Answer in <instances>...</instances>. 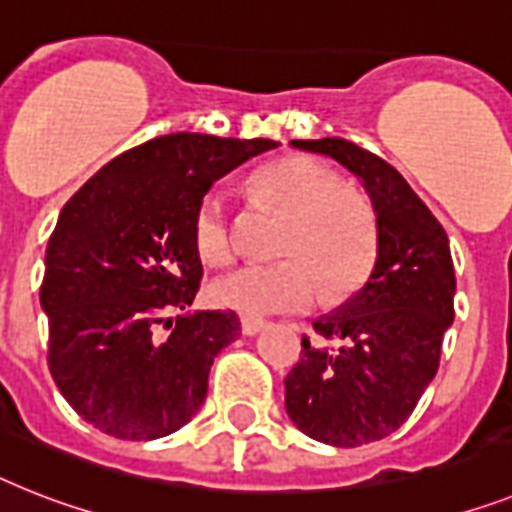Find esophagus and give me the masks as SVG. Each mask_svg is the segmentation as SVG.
Here are the masks:
<instances>
[{
    "instance_id": "esophagus-1",
    "label": "esophagus",
    "mask_w": 512,
    "mask_h": 512,
    "mask_svg": "<svg viewBox=\"0 0 512 512\" xmlns=\"http://www.w3.org/2000/svg\"><path fill=\"white\" fill-rule=\"evenodd\" d=\"M266 327V322L264 319H256V316H243V319H240V329H243V335H259L261 329Z\"/></svg>"
}]
</instances>
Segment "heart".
<instances>
[{"mask_svg": "<svg viewBox=\"0 0 512 512\" xmlns=\"http://www.w3.org/2000/svg\"><path fill=\"white\" fill-rule=\"evenodd\" d=\"M253 193L282 214L272 264H246L209 285L217 306L261 316L314 306L356 293L377 259V219L356 188L311 156H282L253 175ZM193 246L209 264L232 256L225 196L206 190L193 214Z\"/></svg>", "mask_w": 512, "mask_h": 512, "instance_id": "b5f03b06", "label": "heart"}]
</instances>
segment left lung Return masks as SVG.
<instances>
[{"mask_svg":"<svg viewBox=\"0 0 512 512\" xmlns=\"http://www.w3.org/2000/svg\"><path fill=\"white\" fill-rule=\"evenodd\" d=\"M361 177L377 214V264L369 282L303 337L285 377L293 424L324 445L358 447L408 421L439 369L455 319L450 240L392 164L345 138L293 141Z\"/></svg>","mask_w":512,"mask_h":512,"instance_id":"1","label":"left lung"}]
</instances>
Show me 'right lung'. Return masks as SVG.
Returning <instances> with one entry per match:
<instances>
[{
	"label": "right lung",
	"instance_id": "add662e5",
	"mask_svg": "<svg viewBox=\"0 0 512 512\" xmlns=\"http://www.w3.org/2000/svg\"><path fill=\"white\" fill-rule=\"evenodd\" d=\"M280 143L159 135L104 164L46 246V361L83 421L117 439L177 432L204 405L211 363L240 335L235 311H196L204 266L193 214L214 180ZM170 328L167 336L158 329Z\"/></svg>",
	"mask_w": 512,
	"mask_h": 512
}]
</instances>
